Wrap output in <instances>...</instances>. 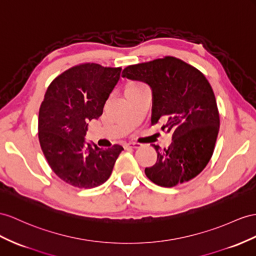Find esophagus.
Returning <instances> with one entry per match:
<instances>
[{
  "label": "esophagus",
  "mask_w": 256,
  "mask_h": 256,
  "mask_svg": "<svg viewBox=\"0 0 256 256\" xmlns=\"http://www.w3.org/2000/svg\"><path fill=\"white\" fill-rule=\"evenodd\" d=\"M126 146H128V147H130V148H138V147H140L142 145H140V142H128V144H126Z\"/></svg>",
  "instance_id": "1"
}]
</instances>
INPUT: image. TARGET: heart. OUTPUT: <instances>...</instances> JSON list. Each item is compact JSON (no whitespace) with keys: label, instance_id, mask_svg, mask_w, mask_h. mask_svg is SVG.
I'll return each mask as SVG.
<instances>
[{"label":"heart","instance_id":"heart-1","mask_svg":"<svg viewBox=\"0 0 256 256\" xmlns=\"http://www.w3.org/2000/svg\"><path fill=\"white\" fill-rule=\"evenodd\" d=\"M140 85H142V84H133V85H130V88H133V86H140Z\"/></svg>","mask_w":256,"mask_h":256}]
</instances>
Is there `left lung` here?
I'll return each instance as SVG.
<instances>
[{"label": "left lung", "instance_id": "1", "mask_svg": "<svg viewBox=\"0 0 256 256\" xmlns=\"http://www.w3.org/2000/svg\"><path fill=\"white\" fill-rule=\"evenodd\" d=\"M123 78L148 84L152 92V124L166 122L172 144L158 154L145 174L156 185L174 187L200 174L213 154L220 130V114L206 78L192 66L166 56L128 66Z\"/></svg>", "mask_w": 256, "mask_h": 256}]
</instances>
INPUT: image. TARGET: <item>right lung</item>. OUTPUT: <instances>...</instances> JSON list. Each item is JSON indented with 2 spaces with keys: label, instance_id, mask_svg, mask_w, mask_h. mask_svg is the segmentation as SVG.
Returning a JSON list of instances; mask_svg holds the SVG:
<instances>
[{
  "label": "right lung",
  "instance_id": "add662e5",
  "mask_svg": "<svg viewBox=\"0 0 256 256\" xmlns=\"http://www.w3.org/2000/svg\"><path fill=\"white\" fill-rule=\"evenodd\" d=\"M121 70L78 64L58 76L45 93L38 112V140L50 168L69 185L104 184L123 150L120 145L100 148L85 142L88 122L102 114Z\"/></svg>",
  "mask_w": 256,
  "mask_h": 256
}]
</instances>
